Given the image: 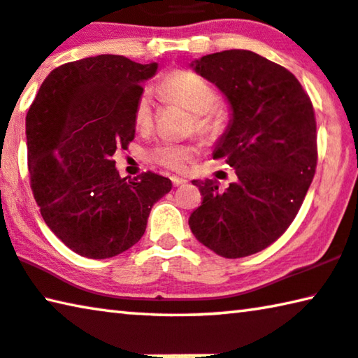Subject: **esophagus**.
Returning <instances> with one entry per match:
<instances>
[{
    "instance_id": "obj_1",
    "label": "esophagus",
    "mask_w": 358,
    "mask_h": 358,
    "mask_svg": "<svg viewBox=\"0 0 358 358\" xmlns=\"http://www.w3.org/2000/svg\"><path fill=\"white\" fill-rule=\"evenodd\" d=\"M171 180H173L174 187H179V185H184V184H187V179H184V178H179V176H173Z\"/></svg>"
}]
</instances>
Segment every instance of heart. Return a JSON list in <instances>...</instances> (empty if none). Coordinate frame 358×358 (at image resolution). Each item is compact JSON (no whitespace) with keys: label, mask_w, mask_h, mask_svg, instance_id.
<instances>
[{"label":"heart","mask_w":358,"mask_h":358,"mask_svg":"<svg viewBox=\"0 0 358 358\" xmlns=\"http://www.w3.org/2000/svg\"><path fill=\"white\" fill-rule=\"evenodd\" d=\"M158 91L163 99L178 102L194 113V124L198 133L217 137L227 126V115L217 107V92L208 81L195 71L174 70L162 80ZM134 126L145 131L153 123V106L150 96L144 92L136 101L133 113ZM195 157L192 145L178 142H162L150 150V158L173 171H184Z\"/></svg>","instance_id":"1"}]
</instances>
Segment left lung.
<instances>
[{"mask_svg": "<svg viewBox=\"0 0 358 358\" xmlns=\"http://www.w3.org/2000/svg\"><path fill=\"white\" fill-rule=\"evenodd\" d=\"M227 99L232 118L214 148L238 180H192L203 195L190 214L195 238L229 259L259 252L298 214L317 166V123L309 96L282 65L245 49L190 64Z\"/></svg>", "mask_w": 358, "mask_h": 358, "instance_id": "1", "label": "left lung"}]
</instances>
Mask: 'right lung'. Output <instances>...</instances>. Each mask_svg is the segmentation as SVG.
Returning a JSON list of instances; mask_svg holds the SVG:
<instances>
[{"label":"right lung","instance_id":"1","mask_svg":"<svg viewBox=\"0 0 358 358\" xmlns=\"http://www.w3.org/2000/svg\"><path fill=\"white\" fill-rule=\"evenodd\" d=\"M158 64L101 54L54 69L27 113L33 196L49 229L80 256L106 259L144 235L171 180L152 171L120 178L117 147L134 139V106Z\"/></svg>","mask_w":358,"mask_h":358}]
</instances>
